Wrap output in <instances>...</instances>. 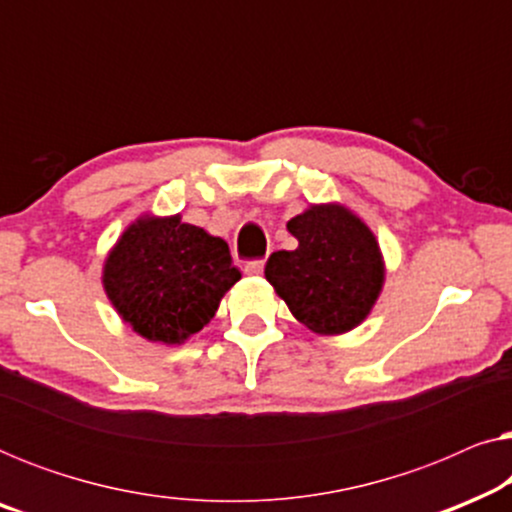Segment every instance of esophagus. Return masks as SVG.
<instances>
[{"label": "esophagus", "mask_w": 512, "mask_h": 512, "mask_svg": "<svg viewBox=\"0 0 512 512\" xmlns=\"http://www.w3.org/2000/svg\"><path fill=\"white\" fill-rule=\"evenodd\" d=\"M263 261H249L247 265H244V272H247V275H261V272H263Z\"/></svg>", "instance_id": "obj_1"}]
</instances>
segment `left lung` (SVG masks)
I'll return each instance as SVG.
<instances>
[{
    "mask_svg": "<svg viewBox=\"0 0 512 512\" xmlns=\"http://www.w3.org/2000/svg\"><path fill=\"white\" fill-rule=\"evenodd\" d=\"M286 230L293 251H275L265 279L293 317L317 335H342L366 321L384 286V258L373 230L340 202L310 205Z\"/></svg>",
    "mask_w": 512,
    "mask_h": 512,
    "instance_id": "left-lung-1",
    "label": "left lung"
}]
</instances>
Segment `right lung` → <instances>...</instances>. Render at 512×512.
I'll list each match as a JSON object with an SVG mask.
<instances>
[{"label": "right lung", "mask_w": 512, "mask_h": 512, "mask_svg": "<svg viewBox=\"0 0 512 512\" xmlns=\"http://www.w3.org/2000/svg\"><path fill=\"white\" fill-rule=\"evenodd\" d=\"M240 277L221 237L184 223L181 214H144L104 258L102 286L137 335L181 345L212 321Z\"/></svg>", "instance_id": "obj_1"}]
</instances>
